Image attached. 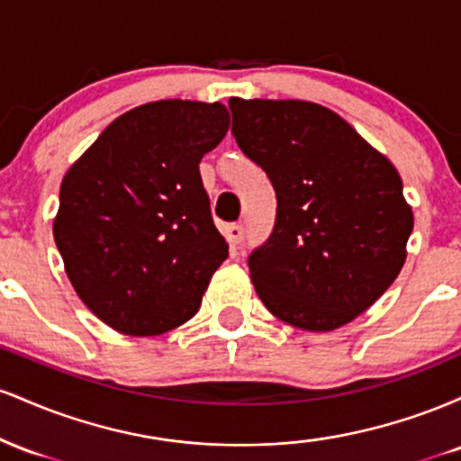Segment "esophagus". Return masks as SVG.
Segmentation results:
<instances>
[{"label":"esophagus","instance_id":"esophagus-1","mask_svg":"<svg viewBox=\"0 0 461 461\" xmlns=\"http://www.w3.org/2000/svg\"><path fill=\"white\" fill-rule=\"evenodd\" d=\"M225 236H227V240L231 242V245H240L242 238H245V230H242V225L231 223V225L225 227Z\"/></svg>","mask_w":461,"mask_h":461}]
</instances>
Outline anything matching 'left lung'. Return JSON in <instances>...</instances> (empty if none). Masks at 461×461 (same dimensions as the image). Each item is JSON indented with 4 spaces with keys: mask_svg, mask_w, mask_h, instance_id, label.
<instances>
[{
    "mask_svg": "<svg viewBox=\"0 0 461 461\" xmlns=\"http://www.w3.org/2000/svg\"><path fill=\"white\" fill-rule=\"evenodd\" d=\"M230 110L277 194L273 234L249 256L258 297L299 330L347 325L405 264L414 214L394 164L325 105L231 97Z\"/></svg>",
    "mask_w": 461,
    "mask_h": 461,
    "instance_id": "obj_1",
    "label": "left lung"
}]
</instances>
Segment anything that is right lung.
<instances>
[{"mask_svg": "<svg viewBox=\"0 0 461 461\" xmlns=\"http://www.w3.org/2000/svg\"><path fill=\"white\" fill-rule=\"evenodd\" d=\"M223 104L162 99L121 114L67 171L54 240L88 310L128 336L197 314L227 242L199 176L225 139Z\"/></svg>", "mask_w": 461, "mask_h": 461, "instance_id": "right-lung-1", "label": "right lung"}]
</instances>
